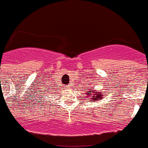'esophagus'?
I'll return each instance as SVG.
<instances>
[{
    "label": "esophagus",
    "instance_id": "1",
    "mask_svg": "<svg viewBox=\"0 0 148 148\" xmlns=\"http://www.w3.org/2000/svg\"><path fill=\"white\" fill-rule=\"evenodd\" d=\"M68 86H69V85H68Z\"/></svg>",
    "mask_w": 148,
    "mask_h": 148
}]
</instances>
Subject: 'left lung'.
<instances>
[{"instance_id":"obj_1","label":"left lung","mask_w":148,"mask_h":148,"mask_svg":"<svg viewBox=\"0 0 148 148\" xmlns=\"http://www.w3.org/2000/svg\"><path fill=\"white\" fill-rule=\"evenodd\" d=\"M86 94H87V97L89 95V97H87V98H90V96H91V95H92V99H93V101H95V100H97V99H102L103 98H102V97L103 96V94H104V93H103V91H102V92H99V91H94L93 90V89L90 88V90L88 89V90L86 91Z\"/></svg>"}]
</instances>
